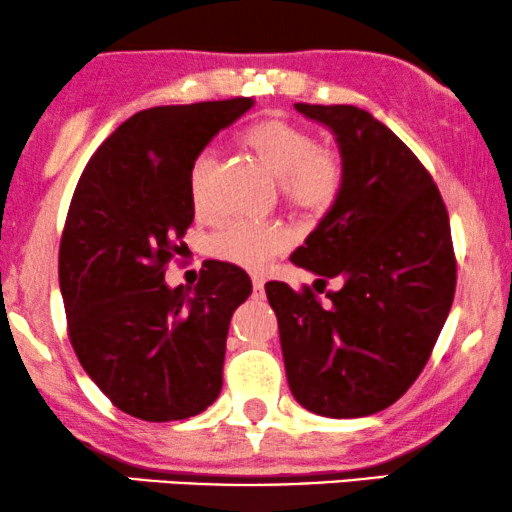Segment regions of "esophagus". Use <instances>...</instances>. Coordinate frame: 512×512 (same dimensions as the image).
<instances>
[{
	"instance_id": "1",
	"label": "esophagus",
	"mask_w": 512,
	"mask_h": 512,
	"mask_svg": "<svg viewBox=\"0 0 512 512\" xmlns=\"http://www.w3.org/2000/svg\"><path fill=\"white\" fill-rule=\"evenodd\" d=\"M251 286H254V296H256V298H263V293H265V279H263V277H254V279H251Z\"/></svg>"
}]
</instances>
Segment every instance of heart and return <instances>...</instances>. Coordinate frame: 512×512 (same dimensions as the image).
<instances>
[{
    "label": "heart",
    "mask_w": 512,
    "mask_h": 512,
    "mask_svg": "<svg viewBox=\"0 0 512 512\" xmlns=\"http://www.w3.org/2000/svg\"><path fill=\"white\" fill-rule=\"evenodd\" d=\"M244 144L282 179V193L291 207L305 214H324L338 200L345 184V165L338 151L319 146V139L303 125L286 118H263L244 132ZM214 151H202L191 167V200L195 209L207 205L209 172L214 167ZM289 237L282 228L254 221H230L209 240L214 256L242 265L247 270H263Z\"/></svg>",
    "instance_id": "heart-1"
}]
</instances>
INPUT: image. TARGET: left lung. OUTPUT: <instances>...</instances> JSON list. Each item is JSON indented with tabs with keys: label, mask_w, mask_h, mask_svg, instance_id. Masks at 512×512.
I'll return each instance as SVG.
<instances>
[{
	"label": "left lung",
	"mask_w": 512,
	"mask_h": 512,
	"mask_svg": "<svg viewBox=\"0 0 512 512\" xmlns=\"http://www.w3.org/2000/svg\"><path fill=\"white\" fill-rule=\"evenodd\" d=\"M335 132L345 165L338 200L291 254L324 286L265 284L291 394L335 419L375 415L412 387L457 286L450 216L436 181L391 132L352 104H293ZM321 293V291H319Z\"/></svg>",
	"instance_id": "obj_1"
}]
</instances>
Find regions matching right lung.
Returning a JSON list of instances; mask_svg holds the SVG:
<instances>
[{
	"mask_svg": "<svg viewBox=\"0 0 512 512\" xmlns=\"http://www.w3.org/2000/svg\"><path fill=\"white\" fill-rule=\"evenodd\" d=\"M254 97L144 109L88 160L60 240V291L76 359L144 422L200 415L219 396L230 317L247 272L214 261L193 293L165 284L193 223L191 167Z\"/></svg>",
	"mask_w": 512,
	"mask_h": 512,
	"instance_id": "add662e5",
	"label": "right lung"
}]
</instances>
